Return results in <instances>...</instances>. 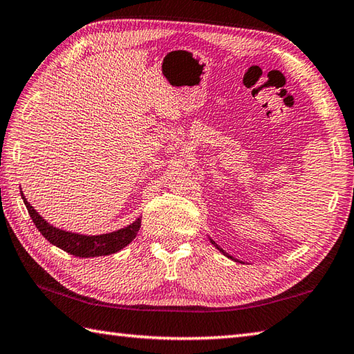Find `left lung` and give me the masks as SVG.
Returning a JSON list of instances; mask_svg holds the SVG:
<instances>
[{
	"label": "left lung",
	"mask_w": 354,
	"mask_h": 354,
	"mask_svg": "<svg viewBox=\"0 0 354 354\" xmlns=\"http://www.w3.org/2000/svg\"><path fill=\"white\" fill-rule=\"evenodd\" d=\"M212 244H213V245H216V244H214V242H213V241H212ZM216 248H218V250H219V252H223V253H224V254L227 256V258H230V259H232V256H230V254H228V253H225V252L223 250V248H221V247H218V245H216Z\"/></svg>",
	"instance_id": "left-lung-1"
}]
</instances>
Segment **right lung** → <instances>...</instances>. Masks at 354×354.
<instances>
[{
  "label": "right lung",
  "instance_id": "1",
  "mask_svg": "<svg viewBox=\"0 0 354 354\" xmlns=\"http://www.w3.org/2000/svg\"><path fill=\"white\" fill-rule=\"evenodd\" d=\"M23 196V193H21ZM24 204L27 207L33 224L37 225L39 233L50 242V244L59 247L61 250L71 253L76 258H95V256H106L120 252L121 248L130 244L135 239L138 230L141 227V219H136L133 224L121 228L118 232H112L107 234H98V236H84V234H76L71 232L59 230V228L50 225L39 216L38 212L27 203L26 198Z\"/></svg>",
  "mask_w": 354,
  "mask_h": 354
}]
</instances>
